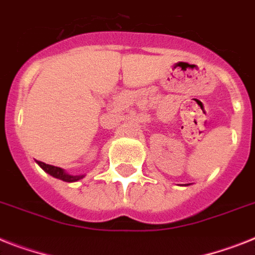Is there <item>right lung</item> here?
I'll return each mask as SVG.
<instances>
[{"label": "right lung", "mask_w": 255, "mask_h": 255, "mask_svg": "<svg viewBox=\"0 0 255 255\" xmlns=\"http://www.w3.org/2000/svg\"><path fill=\"white\" fill-rule=\"evenodd\" d=\"M40 165V168L47 172L48 174L53 176L54 178H58V180H62L65 182H75V181H79L85 177V174H69L65 172V169L60 167H54V165H49V164H45L43 161H36Z\"/></svg>", "instance_id": "right-lung-1"}]
</instances>
